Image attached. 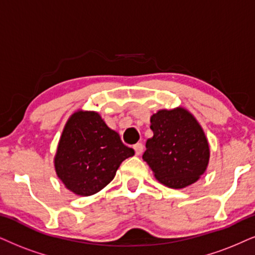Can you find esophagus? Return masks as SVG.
Listing matches in <instances>:
<instances>
[{"label":"esophagus","instance_id":"obj_1","mask_svg":"<svg viewBox=\"0 0 255 255\" xmlns=\"http://www.w3.org/2000/svg\"><path fill=\"white\" fill-rule=\"evenodd\" d=\"M133 148H134L135 154H136V155H141V154H142V151H143V144L142 143L134 144Z\"/></svg>","mask_w":255,"mask_h":255}]
</instances>
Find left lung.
Here are the masks:
<instances>
[{
    "label": "left lung",
    "mask_w": 255,
    "mask_h": 255,
    "mask_svg": "<svg viewBox=\"0 0 255 255\" xmlns=\"http://www.w3.org/2000/svg\"><path fill=\"white\" fill-rule=\"evenodd\" d=\"M153 137L142 159L154 176L169 188H185L207 169L209 146L204 129L187 109H161L150 118Z\"/></svg>",
    "instance_id": "obj_1"
}]
</instances>
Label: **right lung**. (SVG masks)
Returning a JSON list of instances; mask_svg holds the SVG:
<instances>
[{
    "mask_svg": "<svg viewBox=\"0 0 255 255\" xmlns=\"http://www.w3.org/2000/svg\"><path fill=\"white\" fill-rule=\"evenodd\" d=\"M133 155L99 113L77 111L64 126L54 165L66 188L89 196L105 188L122 161Z\"/></svg>",
    "mask_w": 255,
    "mask_h": 255,
    "instance_id": "add662e5",
    "label": "right lung"
}]
</instances>
